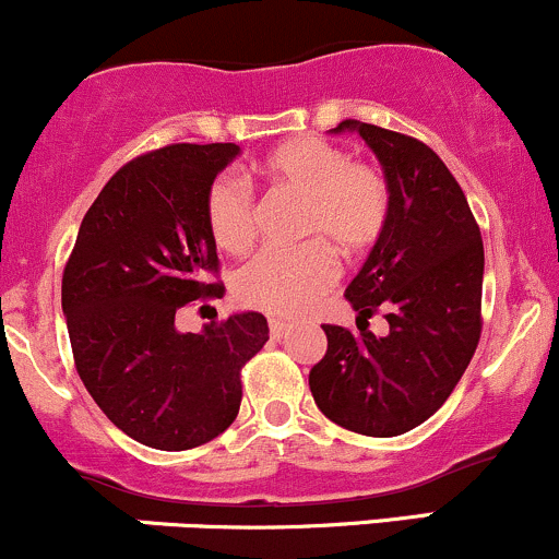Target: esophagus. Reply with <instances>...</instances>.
<instances>
[{
  "instance_id": "obj_1",
  "label": "esophagus",
  "mask_w": 559,
  "mask_h": 559,
  "mask_svg": "<svg viewBox=\"0 0 559 559\" xmlns=\"http://www.w3.org/2000/svg\"><path fill=\"white\" fill-rule=\"evenodd\" d=\"M287 322L285 320H277V317H272V320H269V333H272V338H282V335L287 333Z\"/></svg>"
}]
</instances>
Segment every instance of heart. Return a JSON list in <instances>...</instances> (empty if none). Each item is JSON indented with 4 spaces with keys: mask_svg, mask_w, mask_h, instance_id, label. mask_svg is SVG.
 I'll list each match as a JSON object with an SVG mask.
<instances>
[{
    "mask_svg": "<svg viewBox=\"0 0 559 559\" xmlns=\"http://www.w3.org/2000/svg\"><path fill=\"white\" fill-rule=\"evenodd\" d=\"M255 173L301 197V234L322 242L258 253L234 274V296L269 314H301L338 274L325 241L338 253L354 255L381 237L389 218V186L376 167L349 162V154L320 138L282 143L258 162ZM205 215L221 250L237 255L253 245L255 205L245 178L221 176L210 186Z\"/></svg>",
    "mask_w": 559,
    "mask_h": 559,
    "instance_id": "1",
    "label": "heart"
}]
</instances>
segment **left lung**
<instances>
[{
    "instance_id": "left-lung-1",
    "label": "left lung",
    "mask_w": 559,
    "mask_h": 559,
    "mask_svg": "<svg viewBox=\"0 0 559 559\" xmlns=\"http://www.w3.org/2000/svg\"><path fill=\"white\" fill-rule=\"evenodd\" d=\"M330 133H357L389 186V218L346 287L359 333L322 325L328 352L309 389L333 424L368 437H397L450 397L477 349L485 250L479 226L445 162L411 135L346 119ZM381 308L386 336L367 330Z\"/></svg>"
}]
</instances>
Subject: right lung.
<instances>
[{
    "label": "right lung",
    "instance_id": "1",
    "mask_svg": "<svg viewBox=\"0 0 559 559\" xmlns=\"http://www.w3.org/2000/svg\"><path fill=\"white\" fill-rule=\"evenodd\" d=\"M234 143H176L117 170L82 218L63 272L76 373L109 421L141 445L189 450L231 426L239 370L269 341L266 317L239 311L181 333L176 311L215 298L205 202Z\"/></svg>",
    "mask_w": 559,
    "mask_h": 559
}]
</instances>
